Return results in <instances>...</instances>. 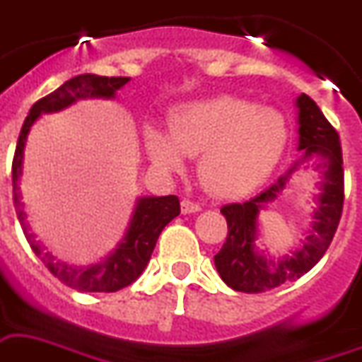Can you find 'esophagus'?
I'll use <instances>...</instances> for the list:
<instances>
[{
    "mask_svg": "<svg viewBox=\"0 0 362 362\" xmlns=\"http://www.w3.org/2000/svg\"><path fill=\"white\" fill-rule=\"evenodd\" d=\"M195 211H201V204L199 202L189 201V199L182 201V214H195Z\"/></svg>",
    "mask_w": 362,
    "mask_h": 362,
    "instance_id": "1",
    "label": "esophagus"
}]
</instances>
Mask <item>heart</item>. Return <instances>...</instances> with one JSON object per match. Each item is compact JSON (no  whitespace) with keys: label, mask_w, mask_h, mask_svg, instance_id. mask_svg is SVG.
Instances as JSON below:
<instances>
[{"label":"heart","mask_w":362,"mask_h":362,"mask_svg":"<svg viewBox=\"0 0 362 362\" xmlns=\"http://www.w3.org/2000/svg\"><path fill=\"white\" fill-rule=\"evenodd\" d=\"M288 132L277 111L236 96L189 102L169 120V134L148 128L152 160L180 171L184 156H199L202 184L219 197H238L260 186L277 165Z\"/></svg>","instance_id":"1"}]
</instances>
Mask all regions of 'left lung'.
<instances>
[{
    "label": "left lung",
    "mask_w": 362,
    "mask_h": 362,
    "mask_svg": "<svg viewBox=\"0 0 362 362\" xmlns=\"http://www.w3.org/2000/svg\"><path fill=\"white\" fill-rule=\"evenodd\" d=\"M298 148L301 151V158L293 161L284 175L279 176L262 193L243 204L234 202L221 208V214L227 219L228 234L221 251L214 257V262L223 281L236 292H267L303 277L324 257L339 228L344 206V169L339 132L325 119V115L310 96H298ZM310 159L320 160L317 166L322 169L325 176L319 208L315 212L313 230L305 238L304 247L292 257L281 259L279 263L267 261L254 251L257 211L276 200L293 173Z\"/></svg>",
    "instance_id": "1"
}]
</instances>
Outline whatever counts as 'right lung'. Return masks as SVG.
<instances>
[{"label": "right lung", "mask_w": 362, "mask_h": 362, "mask_svg": "<svg viewBox=\"0 0 362 362\" xmlns=\"http://www.w3.org/2000/svg\"><path fill=\"white\" fill-rule=\"evenodd\" d=\"M128 81L130 78H122V76L107 78V76L96 74H81L64 81L54 93L37 100L33 107L29 110V115L23 120L22 130H20L16 151H14L13 202L29 247L33 249L35 255L42 260V264L48 267L54 277L79 292H117V290H122L124 286L137 281L151 260V255L161 230L165 228L167 223H171L180 214V201L176 195L143 197L137 201L124 240L119 243V247L115 249L113 255H110L100 264H93L87 267L59 262L35 240L33 232L29 230V225L25 223V211L20 202L18 187V180L22 176L23 146H25V139H28L31 126L42 113L64 110L79 98H113L115 93Z\"/></svg>", "instance_id": "1"}]
</instances>
